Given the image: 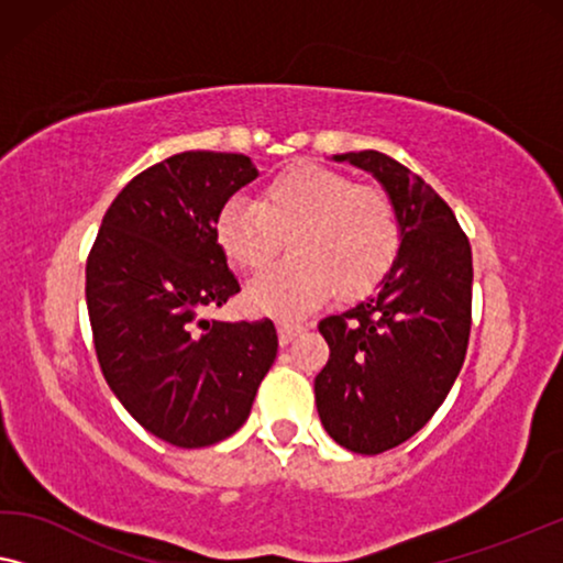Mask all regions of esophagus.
<instances>
[{"label": "esophagus", "mask_w": 563, "mask_h": 563, "mask_svg": "<svg viewBox=\"0 0 563 563\" xmlns=\"http://www.w3.org/2000/svg\"><path fill=\"white\" fill-rule=\"evenodd\" d=\"M303 331H306L303 323H298V321H280V323H278L280 344L292 342V339H296L298 334H303Z\"/></svg>", "instance_id": "1"}]
</instances>
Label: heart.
Here are the masks:
<instances>
[{
  "label": "heart",
  "mask_w": 563,
  "mask_h": 563,
  "mask_svg": "<svg viewBox=\"0 0 563 563\" xmlns=\"http://www.w3.org/2000/svg\"><path fill=\"white\" fill-rule=\"evenodd\" d=\"M221 252L242 273H263L288 240L292 260L247 288L252 308L306 313L331 292L369 296L400 255L402 224L390 194L327 165H290L267 180L260 203L232 196L213 221Z\"/></svg>",
  "instance_id": "b5f03b06"
}]
</instances>
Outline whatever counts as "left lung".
<instances>
[{"label":"left lung","mask_w":563,"mask_h":563,"mask_svg":"<svg viewBox=\"0 0 563 563\" xmlns=\"http://www.w3.org/2000/svg\"><path fill=\"white\" fill-rule=\"evenodd\" d=\"M369 170L398 206L400 255L379 290L319 323L323 429L354 454H383L423 429L454 385L472 329V247L449 203L377 150L334 155Z\"/></svg>","instance_id":"left-lung-1"}]
</instances>
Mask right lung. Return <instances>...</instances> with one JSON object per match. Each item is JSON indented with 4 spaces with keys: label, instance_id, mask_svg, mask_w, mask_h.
Wrapping results in <instances>:
<instances>
[{
    "label": "right lung",
    "instance_id": "add662e5",
    "mask_svg": "<svg viewBox=\"0 0 563 563\" xmlns=\"http://www.w3.org/2000/svg\"><path fill=\"white\" fill-rule=\"evenodd\" d=\"M255 178V163L240 153L165 157L117 194L86 260L104 379L142 429L173 446L232 437L278 354L271 319H206L240 292L213 221Z\"/></svg>",
    "mask_w": 563,
    "mask_h": 563
}]
</instances>
